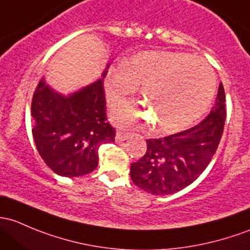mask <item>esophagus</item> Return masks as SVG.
I'll return each instance as SVG.
<instances>
[{"instance_id":"1","label":"esophagus","mask_w":250,"mask_h":250,"mask_svg":"<svg viewBox=\"0 0 250 250\" xmlns=\"http://www.w3.org/2000/svg\"><path fill=\"white\" fill-rule=\"evenodd\" d=\"M129 138V134L128 133H125V132H121V130H118V132L116 133V141L117 143H121V141H125L127 140V139Z\"/></svg>"}]
</instances>
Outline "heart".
Masks as SVG:
<instances>
[{
	"instance_id": "heart-1",
	"label": "heart",
	"mask_w": 250,
	"mask_h": 250,
	"mask_svg": "<svg viewBox=\"0 0 250 250\" xmlns=\"http://www.w3.org/2000/svg\"><path fill=\"white\" fill-rule=\"evenodd\" d=\"M144 86L146 110L133 103L116 107L118 125L135 127L151 121L158 133H175L189 127L207 110L215 90L211 65L186 52H141L128 64L121 63L106 79V98L120 103Z\"/></svg>"
}]
</instances>
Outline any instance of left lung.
<instances>
[{"label": "left lung", "instance_id": "obj_1", "mask_svg": "<svg viewBox=\"0 0 250 250\" xmlns=\"http://www.w3.org/2000/svg\"><path fill=\"white\" fill-rule=\"evenodd\" d=\"M225 118V92L220 83L214 106L199 125L147 140L146 153L130 167L134 185L153 195H169L191 185L213 158Z\"/></svg>", "mask_w": 250, "mask_h": 250}]
</instances>
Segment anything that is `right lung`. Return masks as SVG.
Instances as JSON below:
<instances>
[{
    "label": "right lung",
    "mask_w": 250,
    "mask_h": 250,
    "mask_svg": "<svg viewBox=\"0 0 250 250\" xmlns=\"http://www.w3.org/2000/svg\"><path fill=\"white\" fill-rule=\"evenodd\" d=\"M31 115L39 154L63 177L93 171L99 147L115 141L116 130L106 118L103 79L67 97L52 91L42 79L33 93Z\"/></svg>",
    "instance_id": "obj_1"
}]
</instances>
